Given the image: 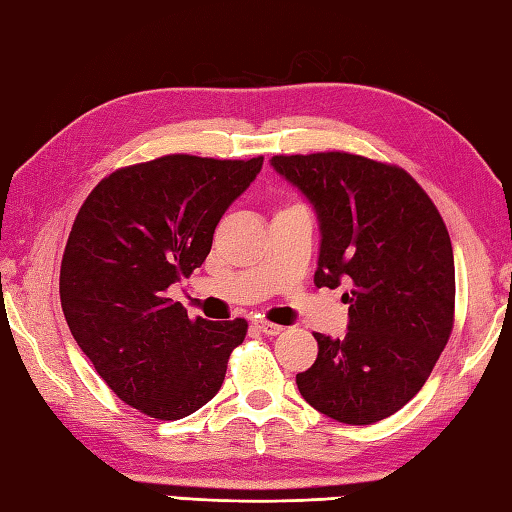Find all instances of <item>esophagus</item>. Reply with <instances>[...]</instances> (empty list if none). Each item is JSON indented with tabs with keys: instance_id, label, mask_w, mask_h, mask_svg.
Here are the masks:
<instances>
[{
	"instance_id": "34e87169",
	"label": "esophagus",
	"mask_w": 512,
	"mask_h": 512,
	"mask_svg": "<svg viewBox=\"0 0 512 512\" xmlns=\"http://www.w3.org/2000/svg\"><path fill=\"white\" fill-rule=\"evenodd\" d=\"M254 325L258 327V332H263V334H267V336H276V334H281V332H283V325H276V323L263 321V318H260V321H256Z\"/></svg>"
}]
</instances>
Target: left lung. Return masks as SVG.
<instances>
[{"mask_svg":"<svg viewBox=\"0 0 512 512\" xmlns=\"http://www.w3.org/2000/svg\"><path fill=\"white\" fill-rule=\"evenodd\" d=\"M321 223L316 287L350 281L345 339L314 334L318 356L298 392L350 426L390 417L417 394L455 323V258L446 223L406 169L345 151L274 156Z\"/></svg>","mask_w":512,"mask_h":512,"instance_id":"1","label":"left lung"}]
</instances>
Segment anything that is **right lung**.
I'll return each instance as SVG.
<instances>
[{
  "mask_svg": "<svg viewBox=\"0 0 512 512\" xmlns=\"http://www.w3.org/2000/svg\"><path fill=\"white\" fill-rule=\"evenodd\" d=\"M260 167L263 156L171 153L113 171L77 211L60 269L66 323L106 385L147 417L205 406L245 341V318H189L167 289L205 263L218 220Z\"/></svg>",
  "mask_w": 512,
  "mask_h": 512,
  "instance_id": "obj_1",
  "label": "right lung"
}]
</instances>
